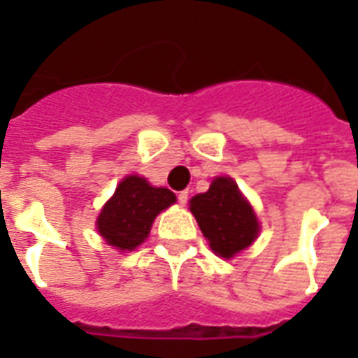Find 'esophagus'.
Wrapping results in <instances>:
<instances>
[{
  "instance_id": "esophagus-1",
  "label": "esophagus",
  "mask_w": 358,
  "mask_h": 358,
  "mask_svg": "<svg viewBox=\"0 0 358 358\" xmlns=\"http://www.w3.org/2000/svg\"><path fill=\"white\" fill-rule=\"evenodd\" d=\"M187 199H189V195H187V191H180L178 193V202L182 204V206H185L187 204Z\"/></svg>"
}]
</instances>
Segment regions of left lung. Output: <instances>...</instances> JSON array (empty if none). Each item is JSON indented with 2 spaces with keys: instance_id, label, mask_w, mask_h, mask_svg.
Here are the masks:
<instances>
[{
  "instance_id": "left-lung-1",
  "label": "left lung",
  "mask_w": 358,
  "mask_h": 358,
  "mask_svg": "<svg viewBox=\"0 0 358 358\" xmlns=\"http://www.w3.org/2000/svg\"><path fill=\"white\" fill-rule=\"evenodd\" d=\"M189 210L213 252L227 260L252 245L260 232L255 210L229 176H217L206 193L193 196Z\"/></svg>"
}]
</instances>
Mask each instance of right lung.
<instances>
[{"label": "right lung", "mask_w": 358, "mask_h": 358, "mask_svg": "<svg viewBox=\"0 0 358 358\" xmlns=\"http://www.w3.org/2000/svg\"><path fill=\"white\" fill-rule=\"evenodd\" d=\"M174 202L167 187H154L137 174L126 176L98 215V234L119 250H134L148 238L157 213Z\"/></svg>", "instance_id": "1"}]
</instances>
